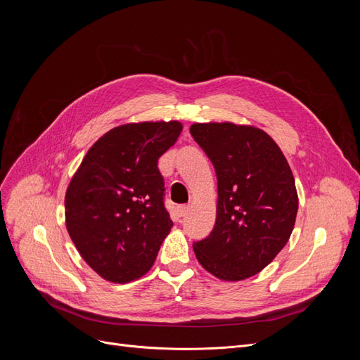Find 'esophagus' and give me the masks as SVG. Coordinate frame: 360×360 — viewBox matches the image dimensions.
<instances>
[{
	"label": "esophagus",
	"mask_w": 360,
	"mask_h": 360,
	"mask_svg": "<svg viewBox=\"0 0 360 360\" xmlns=\"http://www.w3.org/2000/svg\"><path fill=\"white\" fill-rule=\"evenodd\" d=\"M189 210H191V205H181V207H179V216L180 217L188 216Z\"/></svg>",
	"instance_id": "obj_1"
}]
</instances>
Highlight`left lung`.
I'll list each match as a JSON object with an SVG mask.
<instances>
[{
  "label": "left lung",
  "mask_w": 360,
  "mask_h": 360,
  "mask_svg": "<svg viewBox=\"0 0 360 360\" xmlns=\"http://www.w3.org/2000/svg\"><path fill=\"white\" fill-rule=\"evenodd\" d=\"M191 134L217 177L216 224L193 243L214 278L237 282L259 274L288 242L299 209L296 183L274 138L250 124L193 123Z\"/></svg>",
  "instance_id": "8db88e82"
}]
</instances>
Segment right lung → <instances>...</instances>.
I'll list each match as a JSON object with an SVG mask.
<instances>
[{
    "label": "right lung",
    "mask_w": 360,
    "mask_h": 360,
    "mask_svg": "<svg viewBox=\"0 0 360 360\" xmlns=\"http://www.w3.org/2000/svg\"><path fill=\"white\" fill-rule=\"evenodd\" d=\"M181 129L177 120L117 126L96 141L73 174L64 197L68 233L105 281L126 284L155 264L172 228L158 160Z\"/></svg>",
    "instance_id": "obj_1"
}]
</instances>
